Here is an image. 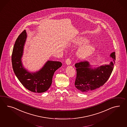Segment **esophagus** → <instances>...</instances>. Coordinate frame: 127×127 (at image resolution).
Returning a JSON list of instances; mask_svg holds the SVG:
<instances>
[{
  "label": "esophagus",
  "instance_id": "obj_1",
  "mask_svg": "<svg viewBox=\"0 0 127 127\" xmlns=\"http://www.w3.org/2000/svg\"><path fill=\"white\" fill-rule=\"evenodd\" d=\"M65 63L67 65H70L71 63V60L70 58H67L65 60Z\"/></svg>",
  "mask_w": 127,
  "mask_h": 127
}]
</instances>
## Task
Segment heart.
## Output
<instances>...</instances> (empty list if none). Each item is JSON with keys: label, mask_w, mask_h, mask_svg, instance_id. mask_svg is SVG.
Instances as JSON below:
<instances>
[{"label": "heart", "mask_w": 127, "mask_h": 127, "mask_svg": "<svg viewBox=\"0 0 127 127\" xmlns=\"http://www.w3.org/2000/svg\"><path fill=\"white\" fill-rule=\"evenodd\" d=\"M89 41L86 38H81L78 40L79 43H86ZM95 50V46L92 44H87L81 47L77 50V55L81 59H84L92 54Z\"/></svg>", "instance_id": "b5f03b06"}]
</instances>
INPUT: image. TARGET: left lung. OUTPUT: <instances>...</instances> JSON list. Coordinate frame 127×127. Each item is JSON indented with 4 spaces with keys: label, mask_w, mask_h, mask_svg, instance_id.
Wrapping results in <instances>:
<instances>
[{
    "label": "left lung",
    "mask_w": 127,
    "mask_h": 127,
    "mask_svg": "<svg viewBox=\"0 0 127 127\" xmlns=\"http://www.w3.org/2000/svg\"><path fill=\"white\" fill-rule=\"evenodd\" d=\"M113 62L109 65H103L94 69L90 67L89 62L85 61L76 63L77 75L75 85L77 90L83 92L92 91L102 86L111 75L115 63V52L111 54Z\"/></svg>",
    "instance_id": "8db88e82"
}]
</instances>
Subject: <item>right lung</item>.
I'll return each mask as SVG.
<instances>
[{
	"instance_id": "right-lung-1",
	"label": "right lung",
	"mask_w": 127,
	"mask_h": 127,
	"mask_svg": "<svg viewBox=\"0 0 127 127\" xmlns=\"http://www.w3.org/2000/svg\"><path fill=\"white\" fill-rule=\"evenodd\" d=\"M26 38V31L24 30L16 40L11 56L13 69L19 80L27 89L33 92L43 93L49 89L55 72L62 66V63L49 61L39 71L34 73L27 71L21 61Z\"/></svg>"
}]
</instances>
